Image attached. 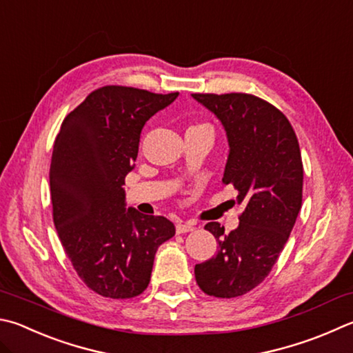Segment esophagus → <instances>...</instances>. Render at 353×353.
<instances>
[{
    "label": "esophagus",
    "mask_w": 353,
    "mask_h": 353,
    "mask_svg": "<svg viewBox=\"0 0 353 353\" xmlns=\"http://www.w3.org/2000/svg\"><path fill=\"white\" fill-rule=\"evenodd\" d=\"M194 230V223H190V222H185V223H177L176 225V232L181 234V233H188V232H193Z\"/></svg>",
    "instance_id": "esophagus-1"
}]
</instances>
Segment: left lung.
Returning a JSON list of instances; mask_svg holds the SVG:
<instances>
[{
	"instance_id": "1",
	"label": "left lung",
	"mask_w": 353,
	"mask_h": 353,
	"mask_svg": "<svg viewBox=\"0 0 353 353\" xmlns=\"http://www.w3.org/2000/svg\"><path fill=\"white\" fill-rule=\"evenodd\" d=\"M222 121L230 154L222 182L238 190L239 227L205 230L219 241L213 258L196 264V283L216 298H236L264 281L290 236L303 203L304 168L290 121L253 94H191Z\"/></svg>"
}]
</instances>
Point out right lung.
<instances>
[{
    "label": "right lung",
    "instance_id": "obj_1",
    "mask_svg": "<svg viewBox=\"0 0 353 353\" xmlns=\"http://www.w3.org/2000/svg\"><path fill=\"white\" fill-rule=\"evenodd\" d=\"M179 92L108 85L63 120L50 160L54 223L80 279L105 298H136L148 287L160 243L176 233L163 216L125 208V177L140 132Z\"/></svg>",
    "mask_w": 353,
    "mask_h": 353
}]
</instances>
